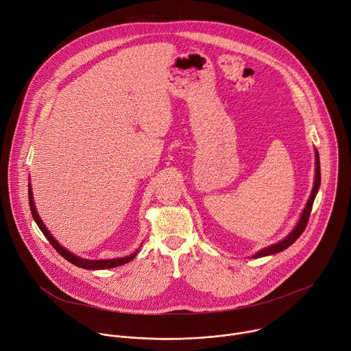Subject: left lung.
Instances as JSON below:
<instances>
[{
	"label": "left lung",
	"instance_id": "obj_1",
	"mask_svg": "<svg viewBox=\"0 0 351 351\" xmlns=\"http://www.w3.org/2000/svg\"><path fill=\"white\" fill-rule=\"evenodd\" d=\"M315 182H314V187H313V191H311V195L308 198L307 202V206L302 214V217H300V221L298 223L295 225V228L293 229V232L285 237L282 241L276 243V244H272L264 250H261V252H258L254 258H260V257H265V256H271V254H276V253H280L283 252V250H286L289 245H291L300 236H302V233L306 230L307 228V223H308V219H310V214H311V210H313V204H314V199H315V195L318 193V189H319V184H321V165H319V154L318 152H315Z\"/></svg>",
	"mask_w": 351,
	"mask_h": 351
}]
</instances>
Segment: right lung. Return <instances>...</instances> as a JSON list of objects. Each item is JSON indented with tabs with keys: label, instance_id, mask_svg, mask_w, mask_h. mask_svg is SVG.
<instances>
[{
	"label": "right lung",
	"instance_id": "right-lung-1",
	"mask_svg": "<svg viewBox=\"0 0 351 351\" xmlns=\"http://www.w3.org/2000/svg\"><path fill=\"white\" fill-rule=\"evenodd\" d=\"M29 206H30V211H32V217L33 219L36 221L37 226L40 228V230L43 232V234L45 236V239L51 243V245L57 250V252L66 260L69 261L71 264L79 267V268H83V269H108V268H115V267H119V265H123L129 261H132L137 252L128 256V257H123V258H114V260H98V261H93V260H84V258H79L76 256H73L72 253H69L68 250H65L62 245L58 244V241L51 236V233H49L45 228V225L43 223V221L40 219L37 211H36V207H34V203H33V194H32V189L29 186Z\"/></svg>",
	"mask_w": 351,
	"mask_h": 351
}]
</instances>
